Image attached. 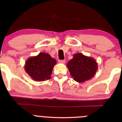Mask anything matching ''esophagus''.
<instances>
[{
    "instance_id": "esophagus-1",
    "label": "esophagus",
    "mask_w": 122,
    "mask_h": 122,
    "mask_svg": "<svg viewBox=\"0 0 122 122\" xmlns=\"http://www.w3.org/2000/svg\"><path fill=\"white\" fill-rule=\"evenodd\" d=\"M58 63H60V64H65V60H58Z\"/></svg>"
}]
</instances>
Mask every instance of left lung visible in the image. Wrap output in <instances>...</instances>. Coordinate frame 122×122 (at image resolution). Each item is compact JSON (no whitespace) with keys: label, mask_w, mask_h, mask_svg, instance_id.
<instances>
[{"label":"left lung","mask_w":122,"mask_h":122,"mask_svg":"<svg viewBox=\"0 0 122 122\" xmlns=\"http://www.w3.org/2000/svg\"><path fill=\"white\" fill-rule=\"evenodd\" d=\"M73 79L78 82H83L93 77L97 70V63L94 58L76 53L66 64Z\"/></svg>","instance_id":"left-lung-1"}]
</instances>
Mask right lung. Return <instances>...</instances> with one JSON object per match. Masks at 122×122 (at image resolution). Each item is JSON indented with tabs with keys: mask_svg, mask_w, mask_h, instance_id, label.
I'll return each mask as SVG.
<instances>
[{
	"mask_svg": "<svg viewBox=\"0 0 122 122\" xmlns=\"http://www.w3.org/2000/svg\"><path fill=\"white\" fill-rule=\"evenodd\" d=\"M57 64L54 58L48 53H40L29 58L25 64L26 72L36 81H43L51 78L54 66Z\"/></svg>",
	"mask_w": 122,
	"mask_h": 122,
	"instance_id": "obj_1",
	"label": "right lung"
}]
</instances>
